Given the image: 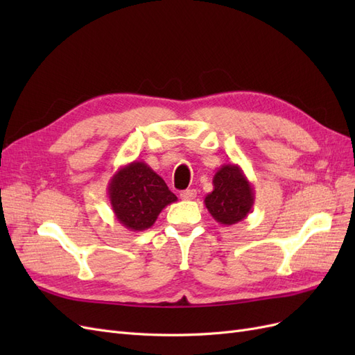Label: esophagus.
<instances>
[{"instance_id": "esophagus-1", "label": "esophagus", "mask_w": 355, "mask_h": 355, "mask_svg": "<svg viewBox=\"0 0 355 355\" xmlns=\"http://www.w3.org/2000/svg\"><path fill=\"white\" fill-rule=\"evenodd\" d=\"M197 197V191L196 189H185L180 192V198L182 200H194Z\"/></svg>"}]
</instances>
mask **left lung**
<instances>
[{
    "label": "left lung",
    "instance_id": "1",
    "mask_svg": "<svg viewBox=\"0 0 355 355\" xmlns=\"http://www.w3.org/2000/svg\"><path fill=\"white\" fill-rule=\"evenodd\" d=\"M204 204L214 220L230 227L252 211L254 189L239 164H223L213 176V191Z\"/></svg>",
    "mask_w": 355,
    "mask_h": 355
}]
</instances>
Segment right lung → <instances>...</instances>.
I'll list each match as a JSON object with an SVG mask.
<instances>
[{
    "mask_svg": "<svg viewBox=\"0 0 355 355\" xmlns=\"http://www.w3.org/2000/svg\"><path fill=\"white\" fill-rule=\"evenodd\" d=\"M108 197L115 219L137 232L151 228L161 210L178 201L145 161H132L118 168L110 179Z\"/></svg>",
    "mask_w": 355,
    "mask_h": 355,
    "instance_id": "obj_1",
    "label": "right lung"
}]
</instances>
